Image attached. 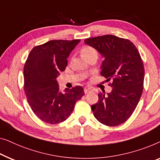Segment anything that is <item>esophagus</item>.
<instances>
[{
	"mask_svg": "<svg viewBox=\"0 0 160 160\" xmlns=\"http://www.w3.org/2000/svg\"><path fill=\"white\" fill-rule=\"evenodd\" d=\"M91 91V89L88 88H84V92H85V94H88V93H90Z\"/></svg>",
	"mask_w": 160,
	"mask_h": 160,
	"instance_id": "34e87169",
	"label": "esophagus"
}]
</instances>
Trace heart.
Wrapping results in <instances>:
<instances>
[{
  "label": "heart",
  "mask_w": 160,
  "mask_h": 160,
  "mask_svg": "<svg viewBox=\"0 0 160 160\" xmlns=\"http://www.w3.org/2000/svg\"><path fill=\"white\" fill-rule=\"evenodd\" d=\"M81 53L83 57L88 60L93 56H98V52L93 47L91 46H84L81 49Z\"/></svg>",
  "instance_id": "1"
}]
</instances>
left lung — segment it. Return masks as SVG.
Listing matches in <instances>:
<instances>
[{"label":"left lung","instance_id":"obj_1","mask_svg":"<svg viewBox=\"0 0 160 160\" xmlns=\"http://www.w3.org/2000/svg\"><path fill=\"white\" fill-rule=\"evenodd\" d=\"M85 42L96 49L103 57L101 75L112 80L113 88L107 96L98 93V101L91 106L98 122L117 126L131 116L143 89L144 67L136 46L128 39L112 35L87 38Z\"/></svg>","mask_w":160,"mask_h":160}]
</instances>
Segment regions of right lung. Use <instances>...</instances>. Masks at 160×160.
<instances>
[{"label":"right lung","mask_w":160,"mask_h":160,"mask_svg":"<svg viewBox=\"0 0 160 160\" xmlns=\"http://www.w3.org/2000/svg\"><path fill=\"white\" fill-rule=\"evenodd\" d=\"M73 40H53L34 47L24 67V89L31 109L38 118L49 124L66 120L75 103L84 95L80 85L59 91L57 78L67 66V58L79 43Z\"/></svg>","instance_id":"1"}]
</instances>
